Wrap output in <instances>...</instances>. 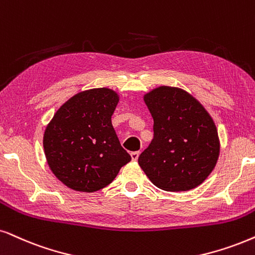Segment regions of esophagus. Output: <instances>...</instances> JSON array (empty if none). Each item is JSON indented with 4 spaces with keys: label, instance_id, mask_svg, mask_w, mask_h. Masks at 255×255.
<instances>
[{
    "label": "esophagus",
    "instance_id": "34e87169",
    "mask_svg": "<svg viewBox=\"0 0 255 255\" xmlns=\"http://www.w3.org/2000/svg\"><path fill=\"white\" fill-rule=\"evenodd\" d=\"M138 155H140V151H131V153H130L131 160H133V161H136L138 159Z\"/></svg>",
    "mask_w": 255,
    "mask_h": 255
}]
</instances>
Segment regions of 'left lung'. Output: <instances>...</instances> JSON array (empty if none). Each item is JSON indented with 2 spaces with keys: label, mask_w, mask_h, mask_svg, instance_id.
<instances>
[{
  "label": "left lung",
  "mask_w": 255,
  "mask_h": 255,
  "mask_svg": "<svg viewBox=\"0 0 255 255\" xmlns=\"http://www.w3.org/2000/svg\"><path fill=\"white\" fill-rule=\"evenodd\" d=\"M154 120V138L138 165L157 188L185 192L201 185L220 155L217 126L192 94L160 86L143 95Z\"/></svg>",
  "instance_id": "left-lung-1"
}]
</instances>
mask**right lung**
Here are the masks:
<instances>
[{"label": "right lung", "mask_w": 255, "mask_h": 255, "mask_svg": "<svg viewBox=\"0 0 255 255\" xmlns=\"http://www.w3.org/2000/svg\"><path fill=\"white\" fill-rule=\"evenodd\" d=\"M120 95L109 88L79 92L57 109L43 134L51 172L63 185L93 193L108 186L131 160L112 125Z\"/></svg>", "instance_id": "1"}]
</instances>
